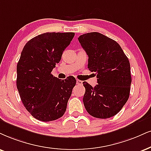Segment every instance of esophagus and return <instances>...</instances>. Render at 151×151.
<instances>
[{
    "mask_svg": "<svg viewBox=\"0 0 151 151\" xmlns=\"http://www.w3.org/2000/svg\"><path fill=\"white\" fill-rule=\"evenodd\" d=\"M83 82L81 81H80V80H77V81H76V83H77V84L79 85H83Z\"/></svg>",
    "mask_w": 151,
    "mask_h": 151,
    "instance_id": "esophagus-1",
    "label": "esophagus"
}]
</instances>
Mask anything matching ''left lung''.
Listing matches in <instances>:
<instances>
[{
	"instance_id": "left-lung-1",
	"label": "left lung",
	"mask_w": 151,
	"mask_h": 151,
	"mask_svg": "<svg viewBox=\"0 0 151 151\" xmlns=\"http://www.w3.org/2000/svg\"><path fill=\"white\" fill-rule=\"evenodd\" d=\"M88 55V68L95 72L98 84L93 87L83 82V103L90 115L109 118L122 109L129 96L132 83L129 59L118 42L100 33L79 36Z\"/></svg>"
}]
</instances>
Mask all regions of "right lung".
Segmentation results:
<instances>
[{"instance_id":"add662e5","label":"right lung","mask_w":151,"mask_h":151,"mask_svg":"<svg viewBox=\"0 0 151 151\" xmlns=\"http://www.w3.org/2000/svg\"><path fill=\"white\" fill-rule=\"evenodd\" d=\"M75 33H45L27 42L17 66V87L26 109L37 120L49 122L66 110L76 80L61 81L51 73Z\"/></svg>"}]
</instances>
